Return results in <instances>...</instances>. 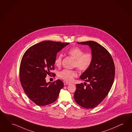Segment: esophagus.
Segmentation results:
<instances>
[{"label": "esophagus", "instance_id": "1", "mask_svg": "<svg viewBox=\"0 0 132 132\" xmlns=\"http://www.w3.org/2000/svg\"><path fill=\"white\" fill-rule=\"evenodd\" d=\"M69 84H70V83H68V82H64V85H69Z\"/></svg>", "mask_w": 132, "mask_h": 132}]
</instances>
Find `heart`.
<instances>
[{
  "label": "heart",
  "instance_id": "heart-1",
  "mask_svg": "<svg viewBox=\"0 0 132 132\" xmlns=\"http://www.w3.org/2000/svg\"><path fill=\"white\" fill-rule=\"evenodd\" d=\"M68 54L75 59L74 66L80 71H85L89 68L92 64L93 57L91 53H85L84 51L78 47L71 48L68 51ZM62 55L60 54L56 56L55 60V64L56 66L60 67L61 64ZM77 76V73L75 70L64 69L60 71L59 76L63 80L71 82L74 77Z\"/></svg>",
  "mask_w": 132,
  "mask_h": 132
}]
</instances>
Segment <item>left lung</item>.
Listing matches in <instances>:
<instances>
[{
  "mask_svg": "<svg viewBox=\"0 0 132 132\" xmlns=\"http://www.w3.org/2000/svg\"><path fill=\"white\" fill-rule=\"evenodd\" d=\"M77 43L88 45L93 59L90 67L80 77L88 83L76 84L74 99L82 107L94 108L105 99L111 89L115 78V65L110 54L98 43L91 40Z\"/></svg>",
  "mask_w": 132,
  "mask_h": 132,
  "instance_id": "left-lung-1",
  "label": "left lung"
}]
</instances>
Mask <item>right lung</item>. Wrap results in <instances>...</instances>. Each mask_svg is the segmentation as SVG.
Masks as SVG:
<instances>
[{"label": "right lung", "instance_id": "1", "mask_svg": "<svg viewBox=\"0 0 132 132\" xmlns=\"http://www.w3.org/2000/svg\"><path fill=\"white\" fill-rule=\"evenodd\" d=\"M69 44L45 40L34 44L24 53L20 63L19 77L24 91L29 99L39 106L55 102L63 87L61 80L46 83L45 77L55 70L56 54Z\"/></svg>", "mask_w": 132, "mask_h": 132}]
</instances>
